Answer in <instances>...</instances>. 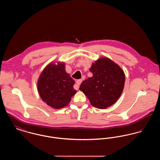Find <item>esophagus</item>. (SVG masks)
I'll return each mask as SVG.
<instances>
[{
    "instance_id": "esophagus-1",
    "label": "esophagus",
    "mask_w": 160,
    "mask_h": 160,
    "mask_svg": "<svg viewBox=\"0 0 160 160\" xmlns=\"http://www.w3.org/2000/svg\"><path fill=\"white\" fill-rule=\"evenodd\" d=\"M82 82V80H81V79L77 80L76 82L77 84H75V86H74V89H76V90H78V88H79V85L81 84Z\"/></svg>"
}]
</instances>
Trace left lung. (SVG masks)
<instances>
[{
	"label": "left lung",
	"mask_w": 160,
	"mask_h": 160,
	"mask_svg": "<svg viewBox=\"0 0 160 160\" xmlns=\"http://www.w3.org/2000/svg\"><path fill=\"white\" fill-rule=\"evenodd\" d=\"M89 71L93 76L83 81L79 89L96 108L104 109L114 104L124 87L122 69L110 59L101 58L92 63Z\"/></svg>",
	"instance_id": "1"
}]
</instances>
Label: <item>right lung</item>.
<instances>
[{
	"instance_id": "add662e5",
	"label": "right lung",
	"mask_w": 160,
	"mask_h": 160,
	"mask_svg": "<svg viewBox=\"0 0 160 160\" xmlns=\"http://www.w3.org/2000/svg\"><path fill=\"white\" fill-rule=\"evenodd\" d=\"M75 81L67 74L65 65L50 63L41 73L38 81L39 95L46 104L54 108L68 104L77 91L73 86Z\"/></svg>"
}]
</instances>
